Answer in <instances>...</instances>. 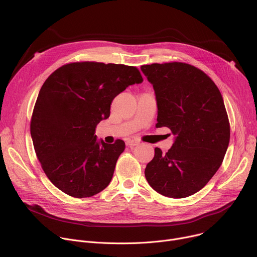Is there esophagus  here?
<instances>
[{"label":"esophagus","mask_w":257,"mask_h":257,"mask_svg":"<svg viewBox=\"0 0 257 257\" xmlns=\"http://www.w3.org/2000/svg\"><path fill=\"white\" fill-rule=\"evenodd\" d=\"M139 144V141L137 140H134V139H130L127 141V145L130 146V148H133V146H136Z\"/></svg>","instance_id":"1"}]
</instances>
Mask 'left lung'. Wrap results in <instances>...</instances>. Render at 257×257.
I'll list each match as a JSON object with an SVG mask.
<instances>
[{
    "label": "left lung",
    "instance_id": "8db88e82",
    "mask_svg": "<svg viewBox=\"0 0 257 257\" xmlns=\"http://www.w3.org/2000/svg\"><path fill=\"white\" fill-rule=\"evenodd\" d=\"M158 104L157 127H168L174 143L155 149L144 175L160 194L184 198L202 189L221 167L230 141L223 96L204 72L185 63L143 65Z\"/></svg>",
    "mask_w": 257,
    "mask_h": 257
}]
</instances>
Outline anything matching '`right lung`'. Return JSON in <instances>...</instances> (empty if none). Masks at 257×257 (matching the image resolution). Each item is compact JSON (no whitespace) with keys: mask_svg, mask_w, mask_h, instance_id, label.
I'll return each instance as SVG.
<instances>
[{"mask_svg":"<svg viewBox=\"0 0 257 257\" xmlns=\"http://www.w3.org/2000/svg\"><path fill=\"white\" fill-rule=\"evenodd\" d=\"M142 81L135 67L96 62L64 65L45 81L30 133L42 168L57 188L83 198L109 184L125 142L97 140L95 127L109 117L119 93Z\"/></svg>","mask_w":257,"mask_h":257,"instance_id":"add662e5","label":"right lung"}]
</instances>
